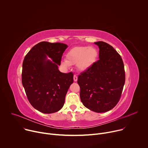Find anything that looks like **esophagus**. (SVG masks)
<instances>
[{
    "mask_svg": "<svg viewBox=\"0 0 148 148\" xmlns=\"http://www.w3.org/2000/svg\"><path fill=\"white\" fill-rule=\"evenodd\" d=\"M77 79H78L77 76L76 75H74V81H77Z\"/></svg>",
    "mask_w": 148,
    "mask_h": 148,
    "instance_id": "34e87169",
    "label": "esophagus"
}]
</instances>
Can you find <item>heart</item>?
Instances as JSON below:
<instances>
[{
	"instance_id": "b5f03b06",
	"label": "heart",
	"mask_w": 148,
	"mask_h": 148,
	"mask_svg": "<svg viewBox=\"0 0 148 148\" xmlns=\"http://www.w3.org/2000/svg\"><path fill=\"white\" fill-rule=\"evenodd\" d=\"M98 55L97 50L93 47H75L67 53V60H61V65L66 69H69L73 65H77L79 71H86L94 64Z\"/></svg>"
}]
</instances>
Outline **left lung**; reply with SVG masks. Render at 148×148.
<instances>
[{"mask_svg":"<svg viewBox=\"0 0 148 148\" xmlns=\"http://www.w3.org/2000/svg\"><path fill=\"white\" fill-rule=\"evenodd\" d=\"M99 49V60L78 77L80 99L88 109L98 113L115 107L125 81L121 56L112 46L103 41L94 43Z\"/></svg>","mask_w":148,"mask_h":148,"instance_id":"8db88e82","label":"left lung"}]
</instances>
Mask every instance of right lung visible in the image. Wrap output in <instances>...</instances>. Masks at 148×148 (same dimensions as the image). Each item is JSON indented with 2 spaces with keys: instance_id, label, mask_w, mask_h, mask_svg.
Masks as SVG:
<instances>
[{
  "instance_id": "right-lung-1",
  "label": "right lung",
  "mask_w": 148,
  "mask_h": 148,
  "mask_svg": "<svg viewBox=\"0 0 148 148\" xmlns=\"http://www.w3.org/2000/svg\"><path fill=\"white\" fill-rule=\"evenodd\" d=\"M67 47L64 43L41 41L33 46L24 58L23 86L31 105L42 113L60 110L74 81L73 73H62L58 70Z\"/></svg>"
}]
</instances>
